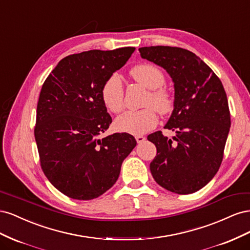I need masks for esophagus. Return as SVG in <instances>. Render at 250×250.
I'll list each match as a JSON object with an SVG mask.
<instances>
[{"label": "esophagus", "instance_id": "esophagus-1", "mask_svg": "<svg viewBox=\"0 0 250 250\" xmlns=\"http://www.w3.org/2000/svg\"><path fill=\"white\" fill-rule=\"evenodd\" d=\"M135 140H137L138 144H141V143H143L144 141H145L146 139H145V137H143V135H137V137H135Z\"/></svg>", "mask_w": 250, "mask_h": 250}]
</instances>
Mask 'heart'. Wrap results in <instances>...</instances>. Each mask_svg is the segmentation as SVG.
<instances>
[{
  "label": "heart",
  "mask_w": 250,
  "mask_h": 250,
  "mask_svg": "<svg viewBox=\"0 0 250 250\" xmlns=\"http://www.w3.org/2000/svg\"><path fill=\"white\" fill-rule=\"evenodd\" d=\"M130 76L150 89L145 101V105L149 106L124 112L117 118L115 126L120 132L141 135L156 126L157 116L155 109L161 115H168L173 109L174 100L169 90L163 86L166 82L165 75L157 66L150 63L138 64L130 70ZM101 97L104 105L111 112L118 113L123 109V85L117 74H112L104 82Z\"/></svg>",
  "instance_id": "b5f03b06"
}]
</instances>
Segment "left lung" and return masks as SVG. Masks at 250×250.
Returning <instances> with one entry per match:
<instances>
[{"label": "left lung", "instance_id": "1", "mask_svg": "<svg viewBox=\"0 0 250 250\" xmlns=\"http://www.w3.org/2000/svg\"><path fill=\"white\" fill-rule=\"evenodd\" d=\"M139 51L142 58L169 73L175 89L174 109L165 128L176 135L170 140L156 131L147 138L157 150L151 174L170 192H197L213 179L223 160L230 112L222 82L188 50L155 46Z\"/></svg>", "mask_w": 250, "mask_h": 250}]
</instances>
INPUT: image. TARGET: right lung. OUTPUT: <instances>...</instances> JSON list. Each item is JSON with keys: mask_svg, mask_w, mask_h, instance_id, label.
<instances>
[{"mask_svg": "<svg viewBox=\"0 0 250 250\" xmlns=\"http://www.w3.org/2000/svg\"><path fill=\"white\" fill-rule=\"evenodd\" d=\"M134 50L124 47L69 55L43 82L34 137L42 172L67 197L90 200L109 190L137 145L125 132L100 138L111 124L102 86Z\"/></svg>", "mask_w": 250, "mask_h": 250, "instance_id": "right-lung-1", "label": "right lung"}]
</instances>
